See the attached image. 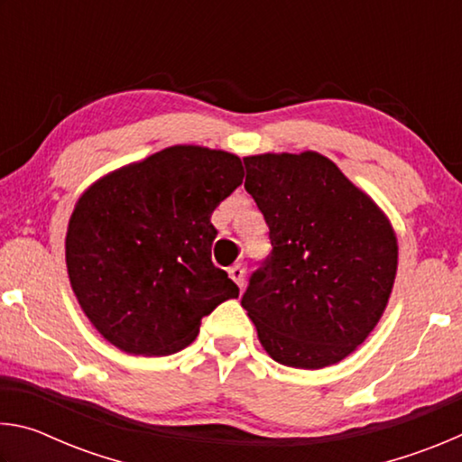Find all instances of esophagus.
<instances>
[{
    "mask_svg": "<svg viewBox=\"0 0 462 462\" xmlns=\"http://www.w3.org/2000/svg\"><path fill=\"white\" fill-rule=\"evenodd\" d=\"M228 275H230V279H232L234 283H236L240 289L245 287V269H242L240 264H232V267L228 269Z\"/></svg>",
    "mask_w": 462,
    "mask_h": 462,
    "instance_id": "obj_1",
    "label": "esophagus"
}]
</instances>
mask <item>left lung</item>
<instances>
[{
	"instance_id": "left-lung-1",
	"label": "left lung",
	"mask_w": 462,
	"mask_h": 462,
	"mask_svg": "<svg viewBox=\"0 0 462 462\" xmlns=\"http://www.w3.org/2000/svg\"><path fill=\"white\" fill-rule=\"evenodd\" d=\"M245 165L273 253L250 277L242 308L273 361L308 371L340 363L387 308L393 226L324 154L264 152Z\"/></svg>"
}]
</instances>
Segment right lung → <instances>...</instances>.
Instances as JSON below:
<instances>
[{"label": "right lung", "instance_id": "add662e5", "mask_svg": "<svg viewBox=\"0 0 462 462\" xmlns=\"http://www.w3.org/2000/svg\"><path fill=\"white\" fill-rule=\"evenodd\" d=\"M242 179L240 156L177 144L83 191L67 228V273L109 344L128 355H173L195 340L203 316L238 297L212 263V214Z\"/></svg>", "mask_w": 462, "mask_h": 462}]
</instances>
